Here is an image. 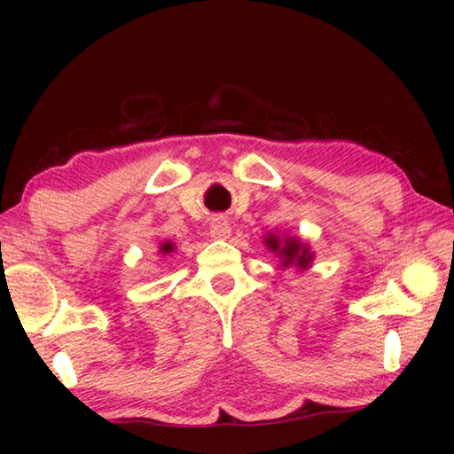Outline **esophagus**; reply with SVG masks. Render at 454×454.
<instances>
[{"label": "esophagus", "instance_id": "obj_1", "mask_svg": "<svg viewBox=\"0 0 454 454\" xmlns=\"http://www.w3.org/2000/svg\"><path fill=\"white\" fill-rule=\"evenodd\" d=\"M232 234V228H230L228 220L224 216H216L210 222V236L214 240H226V238Z\"/></svg>", "mask_w": 454, "mask_h": 454}]
</instances>
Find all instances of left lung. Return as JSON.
I'll use <instances>...</instances> for the list:
<instances>
[{
  "label": "left lung",
  "mask_w": 454,
  "mask_h": 454,
  "mask_svg": "<svg viewBox=\"0 0 454 454\" xmlns=\"http://www.w3.org/2000/svg\"><path fill=\"white\" fill-rule=\"evenodd\" d=\"M266 246L270 248L276 254L282 256V264L288 266V264H298L301 268H306L310 264L312 254L309 252L306 246H302L298 240H284L280 242L278 236H268L266 238Z\"/></svg>",
  "instance_id": "8db88e82"
}]
</instances>
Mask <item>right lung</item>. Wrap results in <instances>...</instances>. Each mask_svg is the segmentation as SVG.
<instances>
[{
	"label": "right lung",
	"mask_w": 454,
	"mask_h": 454,
	"mask_svg": "<svg viewBox=\"0 0 454 454\" xmlns=\"http://www.w3.org/2000/svg\"><path fill=\"white\" fill-rule=\"evenodd\" d=\"M160 250H162V252H164V254H166V252H172V250H174V244H170V242H166V244H162V248H160Z\"/></svg>",
	"instance_id": "add662e5"
}]
</instances>
